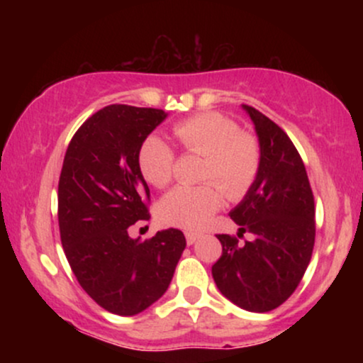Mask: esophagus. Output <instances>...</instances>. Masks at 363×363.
I'll return each instance as SVG.
<instances>
[{
	"label": "esophagus",
	"instance_id": "1",
	"mask_svg": "<svg viewBox=\"0 0 363 363\" xmlns=\"http://www.w3.org/2000/svg\"><path fill=\"white\" fill-rule=\"evenodd\" d=\"M199 237H201V234H199V232H186V242L189 244V245H193L196 240L199 239Z\"/></svg>",
	"mask_w": 363,
	"mask_h": 363
}]
</instances>
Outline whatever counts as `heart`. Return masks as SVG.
I'll use <instances>...</instances> for the list:
<instances>
[{"label": "heart", "mask_w": 363, "mask_h": 363, "mask_svg": "<svg viewBox=\"0 0 363 363\" xmlns=\"http://www.w3.org/2000/svg\"><path fill=\"white\" fill-rule=\"evenodd\" d=\"M172 133L186 152L205 157L201 179L213 182L174 187L158 201L157 216L172 227L198 228L222 205L219 185L230 199L242 198L251 189L261 170V147L220 112L191 116L177 123ZM136 165L150 186L165 187L172 181L174 152L164 140L150 135L141 141Z\"/></svg>", "instance_id": "heart-1"}]
</instances>
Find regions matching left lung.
<instances>
[{
	"mask_svg": "<svg viewBox=\"0 0 363 363\" xmlns=\"http://www.w3.org/2000/svg\"><path fill=\"white\" fill-rule=\"evenodd\" d=\"M261 147V170L242 201L230 211L239 234H220L222 256L211 266L225 297L251 312H268L294 294L309 266L315 239L314 196L297 148L283 129L251 106Z\"/></svg>",
	"mask_w": 363,
	"mask_h": 363,
	"instance_id": "1",
	"label": "left lung"
}]
</instances>
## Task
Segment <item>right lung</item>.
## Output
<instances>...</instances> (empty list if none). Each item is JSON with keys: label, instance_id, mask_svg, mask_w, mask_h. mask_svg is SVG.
Returning a JSON list of instances; mask_svg holds the SVG:
<instances>
[{"label": "right lung", "instance_id": "obj_1", "mask_svg": "<svg viewBox=\"0 0 363 363\" xmlns=\"http://www.w3.org/2000/svg\"><path fill=\"white\" fill-rule=\"evenodd\" d=\"M167 114L112 104L78 128L66 150L57 220L61 244L82 289L118 315L148 309L169 289L186 237L177 228L131 239L128 228L150 220V189L136 153Z\"/></svg>", "mask_w": 363, "mask_h": 363}]
</instances>
